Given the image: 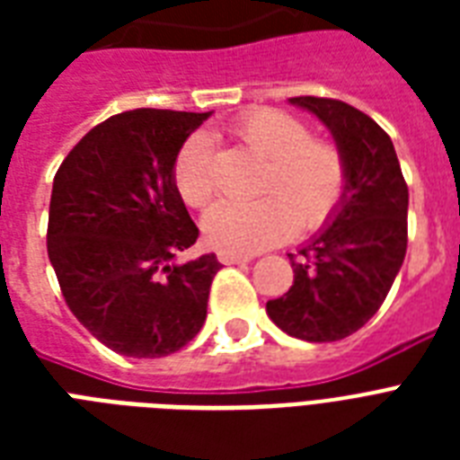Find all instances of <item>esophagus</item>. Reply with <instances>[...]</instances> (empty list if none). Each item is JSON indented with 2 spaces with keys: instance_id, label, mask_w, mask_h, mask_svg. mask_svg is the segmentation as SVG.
I'll return each mask as SVG.
<instances>
[{
  "instance_id": "1",
  "label": "esophagus",
  "mask_w": 460,
  "mask_h": 460,
  "mask_svg": "<svg viewBox=\"0 0 460 460\" xmlns=\"http://www.w3.org/2000/svg\"><path fill=\"white\" fill-rule=\"evenodd\" d=\"M217 258L224 265H238V262H251V255H243V252H234V251H219L217 252Z\"/></svg>"
}]
</instances>
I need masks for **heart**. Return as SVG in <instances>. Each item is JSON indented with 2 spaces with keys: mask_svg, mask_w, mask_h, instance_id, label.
<instances>
[{
  "mask_svg": "<svg viewBox=\"0 0 460 460\" xmlns=\"http://www.w3.org/2000/svg\"><path fill=\"white\" fill-rule=\"evenodd\" d=\"M231 133L267 157L260 193L252 202L219 200L202 217L209 243L224 251L258 252L284 243L301 226L317 231L341 208L349 169L341 150L313 138L305 121L281 110H252L234 121ZM181 200L200 208L215 193V147L208 133H193L173 162Z\"/></svg>",
  "mask_w": 460,
  "mask_h": 460,
  "instance_id": "heart-1",
  "label": "heart"
}]
</instances>
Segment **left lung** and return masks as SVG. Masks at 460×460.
Segmentation results:
<instances>
[{"label": "left lung", "instance_id": "obj_1", "mask_svg": "<svg viewBox=\"0 0 460 460\" xmlns=\"http://www.w3.org/2000/svg\"><path fill=\"white\" fill-rule=\"evenodd\" d=\"M334 136L349 169L341 208L298 255L294 287L267 301L270 320L303 341L346 339L377 313L408 245V186L392 138L356 107L329 97H291Z\"/></svg>", "mask_w": 460, "mask_h": 460}]
</instances>
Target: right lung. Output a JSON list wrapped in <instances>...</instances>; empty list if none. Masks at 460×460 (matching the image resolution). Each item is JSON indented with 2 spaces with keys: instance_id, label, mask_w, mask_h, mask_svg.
<instances>
[{
  "instance_id": "1",
  "label": "right lung",
  "mask_w": 460,
  "mask_h": 460,
  "mask_svg": "<svg viewBox=\"0 0 460 460\" xmlns=\"http://www.w3.org/2000/svg\"><path fill=\"white\" fill-rule=\"evenodd\" d=\"M212 111L133 110L78 140L54 176L47 255L64 301L107 349L162 358L205 324L215 252L179 262L198 226L173 186L181 146Z\"/></svg>"
}]
</instances>
